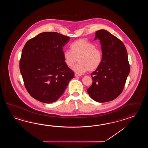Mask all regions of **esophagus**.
I'll list each match as a JSON object with an SVG mask.
<instances>
[{"mask_svg":"<svg viewBox=\"0 0 148 148\" xmlns=\"http://www.w3.org/2000/svg\"><path fill=\"white\" fill-rule=\"evenodd\" d=\"M75 77H80L82 75L80 74H79V73H75Z\"/></svg>","mask_w":148,"mask_h":148,"instance_id":"obj_1","label":"esophagus"}]
</instances>
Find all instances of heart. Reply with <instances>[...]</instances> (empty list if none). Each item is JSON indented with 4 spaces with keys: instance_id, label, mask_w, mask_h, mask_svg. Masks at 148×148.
<instances>
[{
    "instance_id": "b5f03b06",
    "label": "heart",
    "mask_w": 148,
    "mask_h": 148,
    "mask_svg": "<svg viewBox=\"0 0 148 148\" xmlns=\"http://www.w3.org/2000/svg\"><path fill=\"white\" fill-rule=\"evenodd\" d=\"M70 50L63 52L64 62L72 67L77 60L78 62L73 68L76 73H82L89 70L93 71L100 66L103 59V54L100 49L86 39H79L70 45Z\"/></svg>"
}]
</instances>
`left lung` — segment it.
I'll return each mask as SVG.
<instances>
[{
	"label": "left lung",
	"mask_w": 148,
	"mask_h": 148,
	"mask_svg": "<svg viewBox=\"0 0 148 148\" xmlns=\"http://www.w3.org/2000/svg\"><path fill=\"white\" fill-rule=\"evenodd\" d=\"M95 34V40H100L103 59L91 74L92 84L87 92L93 100L104 103L115 99L123 91L130 66L127 50L120 39L104 29Z\"/></svg>",
	"instance_id": "8db88e82"
}]
</instances>
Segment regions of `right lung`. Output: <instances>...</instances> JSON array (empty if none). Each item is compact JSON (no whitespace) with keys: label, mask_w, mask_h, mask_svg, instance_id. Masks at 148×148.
Returning <instances> with one entry per match:
<instances>
[{"label":"right lung","mask_w":148,"mask_h":148,"mask_svg":"<svg viewBox=\"0 0 148 148\" xmlns=\"http://www.w3.org/2000/svg\"><path fill=\"white\" fill-rule=\"evenodd\" d=\"M69 39L57 32H43L25 44L19 69L25 88L35 99L48 104L56 101L74 77L62 50Z\"/></svg>","instance_id":"obj_1"}]
</instances>
